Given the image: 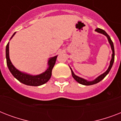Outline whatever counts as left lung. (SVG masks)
I'll return each instance as SVG.
<instances>
[{"label": "left lung", "mask_w": 121, "mask_h": 121, "mask_svg": "<svg viewBox=\"0 0 121 121\" xmlns=\"http://www.w3.org/2000/svg\"><path fill=\"white\" fill-rule=\"evenodd\" d=\"M96 32H97L99 33H100V34H102L104 35V36L107 37V39H108V41H109V43L110 44V45H111V49H112V58H111V61H110V64H109V66L107 68V70L105 71L104 73L101 74L100 75H99V77L95 78L94 80H92V81H89V80H87L86 79H84V78H83L82 77H80L76 75L74 73V72H73V70L71 68H70L71 69V71H72V77L77 82H78L79 83L82 85H94V84H95V83H99V82H100L101 80L104 78L105 77V76L107 75V74L109 73V72H110V70H111V68H112V66L113 65V63H114V56H115V53H114V44H113L112 41L111 40V38L109 36V35H107V33L105 32L104 30L103 29H100V28H97V29L95 30Z\"/></svg>", "instance_id": "8db88e82"}]
</instances>
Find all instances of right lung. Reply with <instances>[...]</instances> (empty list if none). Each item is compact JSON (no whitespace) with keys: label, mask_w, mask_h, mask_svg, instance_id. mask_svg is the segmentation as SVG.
I'll list each match as a JSON object with an SVG mask.
<instances>
[{"label":"right lung","mask_w":121,"mask_h":121,"mask_svg":"<svg viewBox=\"0 0 121 121\" xmlns=\"http://www.w3.org/2000/svg\"><path fill=\"white\" fill-rule=\"evenodd\" d=\"M16 33H14L13 34L12 37L10 38V40L13 38ZM5 56H6L7 65L8 66L9 70L16 79L22 83L29 86H39L46 83L50 79L52 74V70L55 66L58 55L49 58V60H48V68L45 72H43L42 73L39 75H31L25 72H21L13 65L9 58V42L6 46Z\"/></svg>","instance_id":"1"}]
</instances>
